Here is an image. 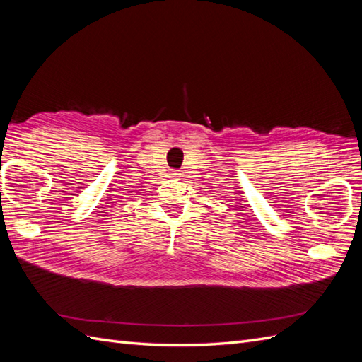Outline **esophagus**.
Masks as SVG:
<instances>
[{
    "label": "esophagus",
    "instance_id": "obj_1",
    "mask_svg": "<svg viewBox=\"0 0 362 362\" xmlns=\"http://www.w3.org/2000/svg\"><path fill=\"white\" fill-rule=\"evenodd\" d=\"M180 175H181V173H178L177 170H172V172H170V178H180Z\"/></svg>",
    "mask_w": 362,
    "mask_h": 362
}]
</instances>
